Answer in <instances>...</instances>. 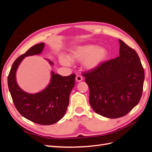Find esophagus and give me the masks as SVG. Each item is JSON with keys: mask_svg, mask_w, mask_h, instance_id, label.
Listing matches in <instances>:
<instances>
[{"mask_svg": "<svg viewBox=\"0 0 152 152\" xmlns=\"http://www.w3.org/2000/svg\"><path fill=\"white\" fill-rule=\"evenodd\" d=\"M82 77L80 75H77L76 78H75V80L77 82H81L82 80Z\"/></svg>", "mask_w": 152, "mask_h": 152, "instance_id": "esophagus-1", "label": "esophagus"}]
</instances>
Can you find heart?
Here are the masks:
<instances>
[{
    "label": "heart",
    "instance_id": "obj_1",
    "mask_svg": "<svg viewBox=\"0 0 152 152\" xmlns=\"http://www.w3.org/2000/svg\"><path fill=\"white\" fill-rule=\"evenodd\" d=\"M108 50L104 47H98L97 45L87 44L78 45L73 49L69 58L61 56L60 61L65 65H70L72 61L82 62V65L87 70L98 68L107 60Z\"/></svg>",
    "mask_w": 152,
    "mask_h": 152
}]
</instances>
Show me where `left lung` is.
I'll return each instance as SVG.
<instances>
[{"mask_svg": "<svg viewBox=\"0 0 152 152\" xmlns=\"http://www.w3.org/2000/svg\"><path fill=\"white\" fill-rule=\"evenodd\" d=\"M118 57L84 73L89 87V103L103 117L126 115L139 103L145 79L144 69L135 50L119 40Z\"/></svg>", "mask_w": 152, "mask_h": 152, "instance_id": "obj_1", "label": "left lung"}]
</instances>
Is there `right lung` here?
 Here are the masks:
<instances>
[{
    "label": "right lung",
    "mask_w": 152,
    "mask_h": 152,
    "mask_svg": "<svg viewBox=\"0 0 152 152\" xmlns=\"http://www.w3.org/2000/svg\"><path fill=\"white\" fill-rule=\"evenodd\" d=\"M45 44H36L18 57L12 64L7 84L13 103L17 110L28 120L41 124L51 125L64 117L69 104V97L75 86V75L63 77L51 72L49 84L44 89L35 94L28 93L18 85L16 73L25 57L41 54ZM49 61L50 65L54 63Z\"/></svg>",
    "instance_id": "1"
}]
</instances>
